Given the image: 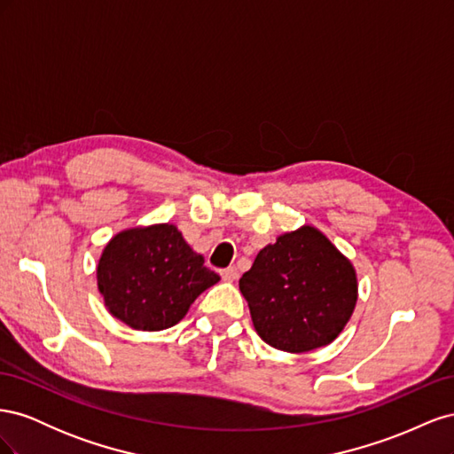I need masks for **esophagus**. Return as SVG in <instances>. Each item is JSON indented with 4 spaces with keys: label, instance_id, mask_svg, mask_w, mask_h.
Wrapping results in <instances>:
<instances>
[{
    "label": "esophagus",
    "instance_id": "1",
    "mask_svg": "<svg viewBox=\"0 0 454 454\" xmlns=\"http://www.w3.org/2000/svg\"><path fill=\"white\" fill-rule=\"evenodd\" d=\"M222 278L227 282H235L239 278V269L237 267H227L222 270Z\"/></svg>",
    "mask_w": 454,
    "mask_h": 454
}]
</instances>
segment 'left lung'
<instances>
[{
  "instance_id": "8db88e82",
  "label": "left lung",
  "mask_w": 454,
  "mask_h": 454,
  "mask_svg": "<svg viewBox=\"0 0 454 454\" xmlns=\"http://www.w3.org/2000/svg\"><path fill=\"white\" fill-rule=\"evenodd\" d=\"M239 286L257 335L292 354L335 340L358 299L352 263L310 225L265 246Z\"/></svg>"
}]
</instances>
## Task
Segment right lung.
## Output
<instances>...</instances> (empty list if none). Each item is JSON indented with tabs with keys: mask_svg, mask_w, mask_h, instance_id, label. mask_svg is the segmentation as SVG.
<instances>
[{
	"mask_svg": "<svg viewBox=\"0 0 454 454\" xmlns=\"http://www.w3.org/2000/svg\"><path fill=\"white\" fill-rule=\"evenodd\" d=\"M96 278L112 316L142 332L176 325L219 280L170 223L121 231L104 248Z\"/></svg>",
	"mask_w": 454,
	"mask_h": 454,
	"instance_id": "obj_1",
	"label": "right lung"
}]
</instances>
